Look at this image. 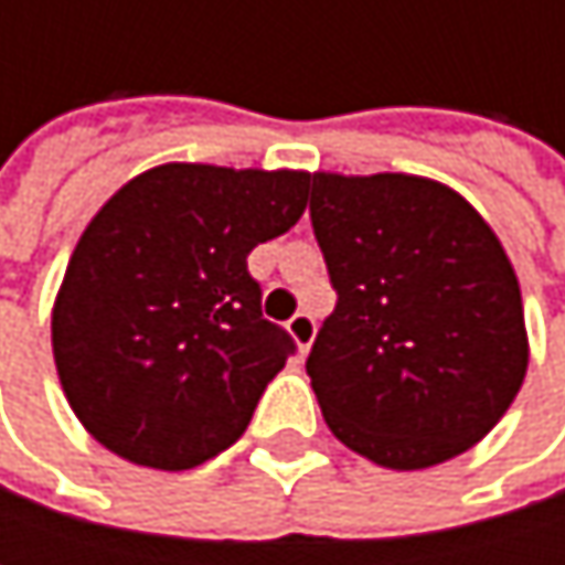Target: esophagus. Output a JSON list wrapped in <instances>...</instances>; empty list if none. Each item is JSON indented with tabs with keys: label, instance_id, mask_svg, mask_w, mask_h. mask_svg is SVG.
Returning <instances> with one entry per match:
<instances>
[{
	"label": "esophagus",
	"instance_id": "obj_1",
	"mask_svg": "<svg viewBox=\"0 0 565 565\" xmlns=\"http://www.w3.org/2000/svg\"><path fill=\"white\" fill-rule=\"evenodd\" d=\"M287 330H290V337L297 340L300 353H307V350L313 347V337H317V320H313L310 313H294V317L287 320Z\"/></svg>",
	"mask_w": 565,
	"mask_h": 565
}]
</instances>
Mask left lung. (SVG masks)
I'll return each mask as SVG.
<instances>
[{"label":"left lung","instance_id":"8db88e82","mask_svg":"<svg viewBox=\"0 0 565 565\" xmlns=\"http://www.w3.org/2000/svg\"><path fill=\"white\" fill-rule=\"evenodd\" d=\"M310 225L337 290L307 356L330 431L395 471L478 445L526 376L520 284L491 225L402 172H313Z\"/></svg>","mask_w":565,"mask_h":565}]
</instances>
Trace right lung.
<instances>
[{"label":"right lung","instance_id":"right-lung-1","mask_svg":"<svg viewBox=\"0 0 565 565\" xmlns=\"http://www.w3.org/2000/svg\"><path fill=\"white\" fill-rule=\"evenodd\" d=\"M307 172L167 163L84 228L52 313L61 390L114 455L195 468L242 438L297 350L248 255L297 225Z\"/></svg>","mask_w":565,"mask_h":565}]
</instances>
